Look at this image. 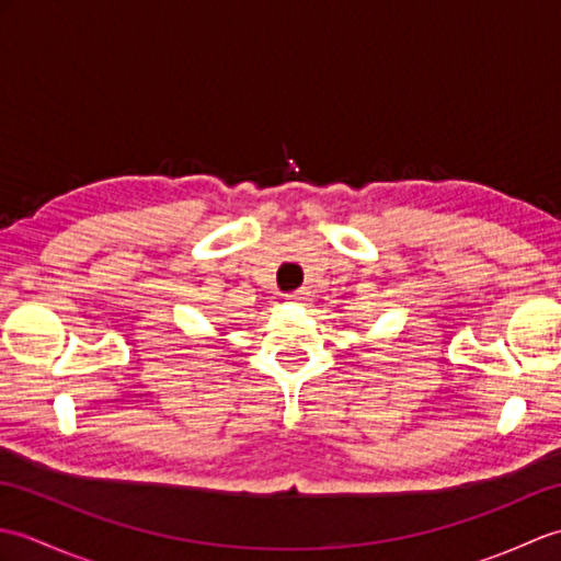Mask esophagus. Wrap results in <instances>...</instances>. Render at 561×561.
<instances>
[{
  "mask_svg": "<svg viewBox=\"0 0 561 561\" xmlns=\"http://www.w3.org/2000/svg\"><path fill=\"white\" fill-rule=\"evenodd\" d=\"M284 299H287V301H294V304H306V301H308V291H306V289L291 291V294L284 296Z\"/></svg>",
  "mask_w": 561,
  "mask_h": 561,
  "instance_id": "34e87169",
  "label": "esophagus"
}]
</instances>
